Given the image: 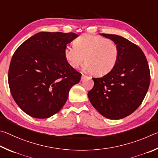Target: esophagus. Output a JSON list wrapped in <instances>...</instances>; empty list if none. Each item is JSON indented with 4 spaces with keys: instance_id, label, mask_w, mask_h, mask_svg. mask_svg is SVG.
Returning <instances> with one entry per match:
<instances>
[{
    "instance_id": "esophagus-1",
    "label": "esophagus",
    "mask_w": 158,
    "mask_h": 158,
    "mask_svg": "<svg viewBox=\"0 0 158 158\" xmlns=\"http://www.w3.org/2000/svg\"><path fill=\"white\" fill-rule=\"evenodd\" d=\"M87 76H85V75H84V74H82L81 81H84V80H85V78H87Z\"/></svg>"
}]
</instances>
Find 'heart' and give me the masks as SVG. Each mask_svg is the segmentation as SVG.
I'll use <instances>...</instances> for the list:
<instances>
[{
    "mask_svg": "<svg viewBox=\"0 0 158 158\" xmlns=\"http://www.w3.org/2000/svg\"><path fill=\"white\" fill-rule=\"evenodd\" d=\"M75 46H67L64 56L71 67L77 68L85 60V69L98 76L112 70L117 62V44L101 36L84 35L74 41Z\"/></svg>",
    "mask_w": 158,
    "mask_h": 158,
    "instance_id": "obj_1",
    "label": "heart"
}]
</instances>
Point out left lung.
I'll return each instance as SVG.
<instances>
[{
	"mask_svg": "<svg viewBox=\"0 0 158 158\" xmlns=\"http://www.w3.org/2000/svg\"><path fill=\"white\" fill-rule=\"evenodd\" d=\"M101 35L117 44L118 57L108 73L92 78L94 85L88 92V98L103 117L121 119L132 114L142 103L150 85L149 66L138 46L119 35Z\"/></svg>",
	"mask_w": 158,
	"mask_h": 158,
	"instance_id": "1",
	"label": "left lung"
}]
</instances>
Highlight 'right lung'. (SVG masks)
<instances>
[{
  "label": "right lung",
  "instance_id": "1",
  "mask_svg": "<svg viewBox=\"0 0 158 158\" xmlns=\"http://www.w3.org/2000/svg\"><path fill=\"white\" fill-rule=\"evenodd\" d=\"M77 35L40 32L19 46L11 60L8 82L14 100L30 117L46 118L65 104L81 74L69 64L64 49Z\"/></svg>",
  "mask_w": 158,
  "mask_h": 158
}]
</instances>
